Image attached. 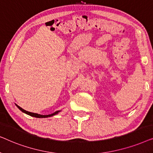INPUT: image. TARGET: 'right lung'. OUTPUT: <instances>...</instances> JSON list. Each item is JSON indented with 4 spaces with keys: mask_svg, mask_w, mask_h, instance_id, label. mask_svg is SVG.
Instances as JSON below:
<instances>
[{
    "mask_svg": "<svg viewBox=\"0 0 153 153\" xmlns=\"http://www.w3.org/2000/svg\"><path fill=\"white\" fill-rule=\"evenodd\" d=\"M15 105L17 106V108L19 109L22 111L23 113H24V114H26L27 115H29V116H33V117H35V118H48V117H51V116H55V115L58 114V113L61 111V110L60 111H57L54 112L53 114H49V115H41V114H35V113H32V112H29V111H27L23 109L22 107H20L19 106H18L17 104H15Z\"/></svg>",
    "mask_w": 153,
    "mask_h": 153,
    "instance_id": "obj_1",
    "label": "right lung"
}]
</instances>
